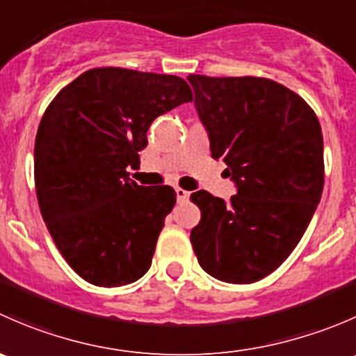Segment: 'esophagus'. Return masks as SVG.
I'll return each instance as SVG.
<instances>
[{
    "label": "esophagus",
    "instance_id": "34e87169",
    "mask_svg": "<svg viewBox=\"0 0 356 356\" xmlns=\"http://www.w3.org/2000/svg\"><path fill=\"white\" fill-rule=\"evenodd\" d=\"M175 193H177V200L179 201H188L189 200V193L186 191V189L177 188V189H175Z\"/></svg>",
    "mask_w": 356,
    "mask_h": 356
}]
</instances>
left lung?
I'll use <instances>...</instances> for the list:
<instances>
[{
	"label": "left lung",
	"instance_id": "1",
	"mask_svg": "<svg viewBox=\"0 0 356 356\" xmlns=\"http://www.w3.org/2000/svg\"><path fill=\"white\" fill-rule=\"evenodd\" d=\"M195 105L238 193L225 203L208 191L191 201L201 220L191 245L201 268L224 282L272 274L300 243L324 189V141L315 111L265 77H188Z\"/></svg>",
	"mask_w": 356,
	"mask_h": 356
}]
</instances>
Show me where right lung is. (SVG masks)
<instances>
[{"label":"right lung","mask_w":356,"mask_h":356,"mask_svg":"<svg viewBox=\"0 0 356 356\" xmlns=\"http://www.w3.org/2000/svg\"><path fill=\"white\" fill-rule=\"evenodd\" d=\"M193 102L177 75L91 68L53 98L34 145L39 210L67 264L95 286L131 284L148 272L170 186L129 179L160 115Z\"/></svg>","instance_id":"right-lung-1"}]
</instances>
